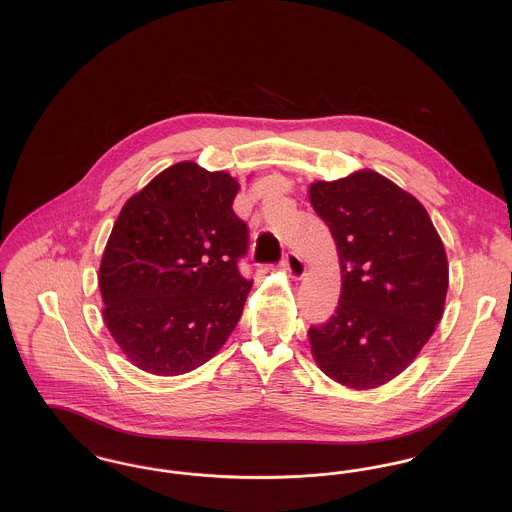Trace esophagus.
I'll return each instance as SVG.
<instances>
[{
  "label": "esophagus",
  "mask_w": 512,
  "mask_h": 512,
  "mask_svg": "<svg viewBox=\"0 0 512 512\" xmlns=\"http://www.w3.org/2000/svg\"><path fill=\"white\" fill-rule=\"evenodd\" d=\"M284 265L290 270V274H292L293 278H301V276L305 274V270H307L303 259H301L295 251H288V253L284 255Z\"/></svg>",
  "instance_id": "34e87169"
}]
</instances>
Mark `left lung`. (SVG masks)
I'll return each mask as SVG.
<instances>
[{"instance_id": "left-lung-1", "label": "left lung", "mask_w": 512, "mask_h": 512, "mask_svg": "<svg viewBox=\"0 0 512 512\" xmlns=\"http://www.w3.org/2000/svg\"><path fill=\"white\" fill-rule=\"evenodd\" d=\"M309 199L341 268L334 315L309 328L315 361L343 386L376 388L434 334L449 286L445 249L422 203L378 172L315 182Z\"/></svg>"}]
</instances>
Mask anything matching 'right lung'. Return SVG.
Here are the masks:
<instances>
[{
	"instance_id": "1",
	"label": "right lung",
	"mask_w": 512,
	"mask_h": 512,
	"mask_svg": "<svg viewBox=\"0 0 512 512\" xmlns=\"http://www.w3.org/2000/svg\"><path fill=\"white\" fill-rule=\"evenodd\" d=\"M238 182L192 161L132 195L99 267L103 320L126 357L176 376L207 363L244 311L251 280L238 263L247 224L232 211Z\"/></svg>"
}]
</instances>
